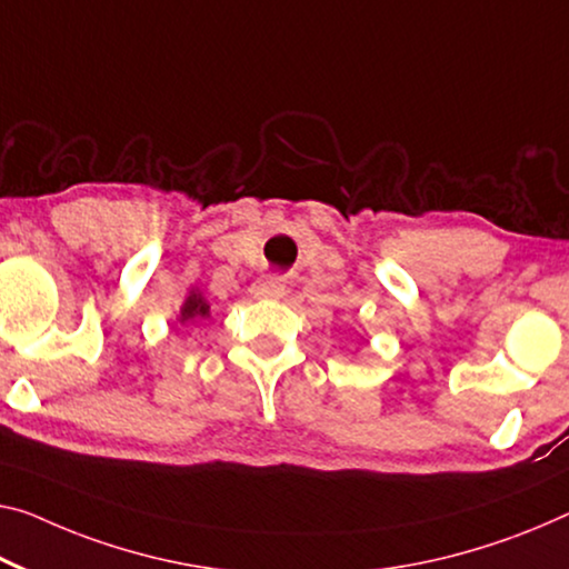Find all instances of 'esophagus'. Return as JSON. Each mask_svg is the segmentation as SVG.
I'll use <instances>...</instances> for the list:
<instances>
[{
  "label": "esophagus",
  "mask_w": 569,
  "mask_h": 569,
  "mask_svg": "<svg viewBox=\"0 0 569 569\" xmlns=\"http://www.w3.org/2000/svg\"><path fill=\"white\" fill-rule=\"evenodd\" d=\"M284 290H287V282L284 277L279 274H264L251 284V295H254L257 300H279V297L284 295Z\"/></svg>",
  "instance_id": "esophagus-1"
}]
</instances>
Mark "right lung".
I'll return each mask as SVG.
<instances>
[{
    "mask_svg": "<svg viewBox=\"0 0 569 569\" xmlns=\"http://www.w3.org/2000/svg\"><path fill=\"white\" fill-rule=\"evenodd\" d=\"M203 318H208L206 300L198 292H190V297L180 310V322H196V320H203Z\"/></svg>",
    "mask_w": 569,
    "mask_h": 569,
    "instance_id": "1",
    "label": "right lung"
}]
</instances>
